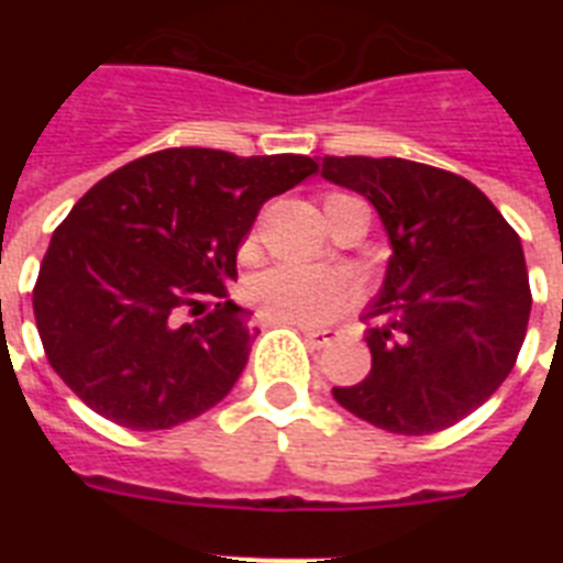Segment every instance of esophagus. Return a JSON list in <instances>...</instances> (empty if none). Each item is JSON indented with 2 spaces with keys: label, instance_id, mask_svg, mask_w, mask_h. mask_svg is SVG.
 Returning a JSON list of instances; mask_svg holds the SVG:
<instances>
[{
  "label": "esophagus",
  "instance_id": "esophagus-1",
  "mask_svg": "<svg viewBox=\"0 0 563 563\" xmlns=\"http://www.w3.org/2000/svg\"><path fill=\"white\" fill-rule=\"evenodd\" d=\"M303 335H307L309 347H316V351H321V347H330L335 339L333 330H303Z\"/></svg>",
  "mask_w": 563,
  "mask_h": 563
}]
</instances>
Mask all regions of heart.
I'll list each match as a JSON object with an SVG mask.
<instances>
[{
    "label": "heart",
    "instance_id": "heart-1",
    "mask_svg": "<svg viewBox=\"0 0 563 563\" xmlns=\"http://www.w3.org/2000/svg\"><path fill=\"white\" fill-rule=\"evenodd\" d=\"M351 207H360V201L351 195H327L321 203L327 228H333L339 216ZM251 247H254V236L247 239V251ZM247 295L260 316L277 321V324L295 327L327 324L347 303V289L335 274L312 272V268H300V265L265 268L251 280Z\"/></svg>",
    "mask_w": 563,
    "mask_h": 563
}]
</instances>
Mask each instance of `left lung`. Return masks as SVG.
<instances>
[{
    "instance_id": "obj_1",
    "label": "left lung",
    "mask_w": 563,
    "mask_h": 563,
    "mask_svg": "<svg viewBox=\"0 0 563 563\" xmlns=\"http://www.w3.org/2000/svg\"><path fill=\"white\" fill-rule=\"evenodd\" d=\"M321 178L365 195L391 242L371 321V374L339 406L397 435L479 409L523 347L532 291L520 236L453 172L400 157H324Z\"/></svg>"
}]
</instances>
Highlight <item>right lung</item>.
<instances>
[{"instance_id": "1", "label": "right lung", "mask_w": 563, "mask_h": 563, "mask_svg": "<svg viewBox=\"0 0 563 563\" xmlns=\"http://www.w3.org/2000/svg\"><path fill=\"white\" fill-rule=\"evenodd\" d=\"M316 172L303 154L166 148L101 178L40 265L48 365L119 427L172 429L212 409L260 333L228 298L239 245L268 198Z\"/></svg>"}]
</instances>
